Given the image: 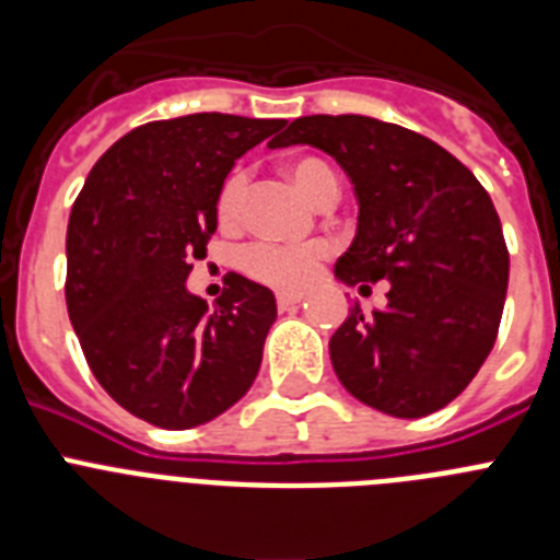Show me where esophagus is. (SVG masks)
<instances>
[{
    "label": "esophagus",
    "mask_w": 560,
    "mask_h": 560,
    "mask_svg": "<svg viewBox=\"0 0 560 560\" xmlns=\"http://www.w3.org/2000/svg\"><path fill=\"white\" fill-rule=\"evenodd\" d=\"M305 300V294H300V291H280L277 294V308L285 311L291 308V305H300Z\"/></svg>",
    "instance_id": "1"
}]
</instances>
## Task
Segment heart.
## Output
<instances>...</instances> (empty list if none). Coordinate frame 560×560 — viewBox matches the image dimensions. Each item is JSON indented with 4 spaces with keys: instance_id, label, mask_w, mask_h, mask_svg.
Returning a JSON list of instances; mask_svg holds the SVG:
<instances>
[{
    "instance_id": "b5f03b06",
    "label": "heart",
    "mask_w": 560,
    "mask_h": 560,
    "mask_svg": "<svg viewBox=\"0 0 560 560\" xmlns=\"http://www.w3.org/2000/svg\"><path fill=\"white\" fill-rule=\"evenodd\" d=\"M285 173L300 190L308 196L316 205L336 199L339 196V179L330 171L328 162L316 160V156H300V160L285 162ZM246 190H249V176L244 167H237L221 182L219 199H215V212L224 226H235L244 212ZM328 257V246L325 244H269V241H257V244L246 246L241 255V269L249 277L260 280L275 289H300V285L311 283L314 275L319 271V264Z\"/></svg>"
}]
</instances>
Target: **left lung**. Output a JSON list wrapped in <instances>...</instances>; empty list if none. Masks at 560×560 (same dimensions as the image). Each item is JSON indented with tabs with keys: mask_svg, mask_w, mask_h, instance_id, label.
<instances>
[{
	"mask_svg": "<svg viewBox=\"0 0 560 560\" xmlns=\"http://www.w3.org/2000/svg\"><path fill=\"white\" fill-rule=\"evenodd\" d=\"M314 145L353 182L359 226L336 260L341 283L389 280L387 308L350 316L330 361L353 398L393 418L452 404L491 353L511 255L493 201L423 133L361 114L296 117L269 148Z\"/></svg>",
	"mask_w": 560,
	"mask_h": 560,
	"instance_id": "1",
	"label": "left lung"
}]
</instances>
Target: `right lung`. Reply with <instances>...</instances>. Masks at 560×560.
<instances>
[{"label":"right lung","mask_w":560,"mask_h":560,"mask_svg":"<svg viewBox=\"0 0 560 560\" xmlns=\"http://www.w3.org/2000/svg\"><path fill=\"white\" fill-rule=\"evenodd\" d=\"M285 120L187 114L133 128L78 192L67 226V311L89 368L122 409L192 429L244 398L277 319L241 275L207 305L185 285L219 226V187Z\"/></svg>","instance_id":"obj_1"}]
</instances>
